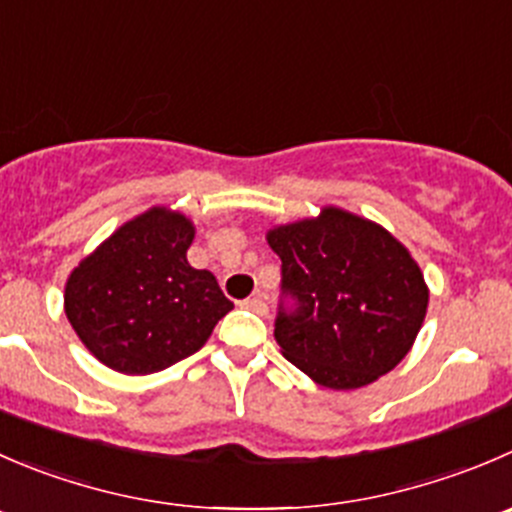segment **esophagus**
Returning a JSON list of instances; mask_svg holds the SVG:
<instances>
[{
  "label": "esophagus",
  "mask_w": 512,
  "mask_h": 512,
  "mask_svg": "<svg viewBox=\"0 0 512 512\" xmlns=\"http://www.w3.org/2000/svg\"><path fill=\"white\" fill-rule=\"evenodd\" d=\"M242 307H245V310L257 312V315H267V302L262 300V295L247 297V300H242Z\"/></svg>",
  "instance_id": "34e87169"
}]
</instances>
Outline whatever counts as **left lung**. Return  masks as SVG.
<instances>
[{
    "label": "left lung",
    "instance_id": "8db88e82",
    "mask_svg": "<svg viewBox=\"0 0 512 512\" xmlns=\"http://www.w3.org/2000/svg\"><path fill=\"white\" fill-rule=\"evenodd\" d=\"M267 245L282 260V292L295 297V310L277 315L275 340L317 385L365 388L408 355L430 290L398 237L330 205L267 230Z\"/></svg>",
    "mask_w": 512,
    "mask_h": 512
}]
</instances>
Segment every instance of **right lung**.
I'll return each mask as SVG.
<instances>
[{
	"label": "right lung",
	"instance_id": "1",
	"mask_svg": "<svg viewBox=\"0 0 512 512\" xmlns=\"http://www.w3.org/2000/svg\"><path fill=\"white\" fill-rule=\"evenodd\" d=\"M190 217L150 207L112 232L67 277L64 315L102 365L150 375L195 355L232 310L215 275L195 270Z\"/></svg>",
	"mask_w": 512,
	"mask_h": 512
}]
</instances>
